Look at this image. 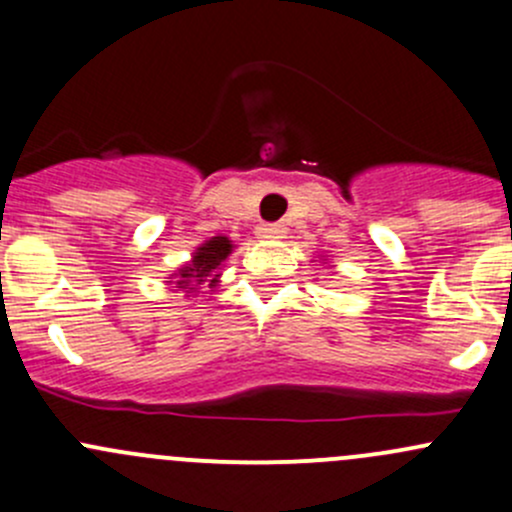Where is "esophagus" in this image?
<instances>
[{
    "mask_svg": "<svg viewBox=\"0 0 512 512\" xmlns=\"http://www.w3.org/2000/svg\"><path fill=\"white\" fill-rule=\"evenodd\" d=\"M287 227L282 223H265L257 227V235L260 237H270V240H280V237H285Z\"/></svg>",
    "mask_w": 512,
    "mask_h": 512,
    "instance_id": "obj_1",
    "label": "esophagus"
}]
</instances>
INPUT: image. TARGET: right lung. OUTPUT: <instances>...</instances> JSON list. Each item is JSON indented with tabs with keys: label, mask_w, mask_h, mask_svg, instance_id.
Masks as SVG:
<instances>
[{
	"label": "right lung",
	"mask_w": 512,
	"mask_h": 512,
	"mask_svg": "<svg viewBox=\"0 0 512 512\" xmlns=\"http://www.w3.org/2000/svg\"><path fill=\"white\" fill-rule=\"evenodd\" d=\"M230 250L232 245L227 237H210L205 245L198 247V252L193 255V262L180 267L178 282H175V285L183 287V292H193L195 287L190 285H203V282H208V287H215V282H218L215 270L223 265L225 257L230 255ZM208 276L211 277L210 281L207 280Z\"/></svg>",
	"instance_id": "add662e5"
}]
</instances>
